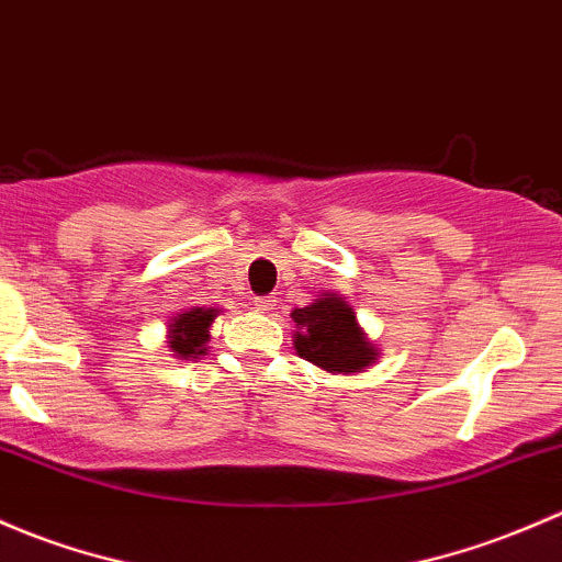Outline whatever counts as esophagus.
I'll return each mask as SVG.
<instances>
[{
    "label": "esophagus",
    "mask_w": 562,
    "mask_h": 562,
    "mask_svg": "<svg viewBox=\"0 0 562 562\" xmlns=\"http://www.w3.org/2000/svg\"><path fill=\"white\" fill-rule=\"evenodd\" d=\"M277 306V299L274 296H258L256 299V310L258 312H271Z\"/></svg>",
    "instance_id": "esophagus-1"
}]
</instances>
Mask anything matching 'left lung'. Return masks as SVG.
<instances>
[{
    "label": "left lung",
    "instance_id": "left-lung-1",
    "mask_svg": "<svg viewBox=\"0 0 562 562\" xmlns=\"http://www.w3.org/2000/svg\"><path fill=\"white\" fill-rule=\"evenodd\" d=\"M296 352L326 371H363L376 360V350L358 328L356 312L336 296L315 299L310 306L293 310Z\"/></svg>",
    "mask_w": 562,
    "mask_h": 562
}]
</instances>
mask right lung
I'll return each mask as SVG.
<instances>
[{
  "instance_id": "right-lung-1",
  "label": "right lung",
  "mask_w": 562,
  "mask_h": 562,
  "mask_svg": "<svg viewBox=\"0 0 562 562\" xmlns=\"http://www.w3.org/2000/svg\"><path fill=\"white\" fill-rule=\"evenodd\" d=\"M215 310H191L182 312V315L175 317L172 328H169V347L180 358H196L204 356V345L210 341V326L215 321Z\"/></svg>"
}]
</instances>
